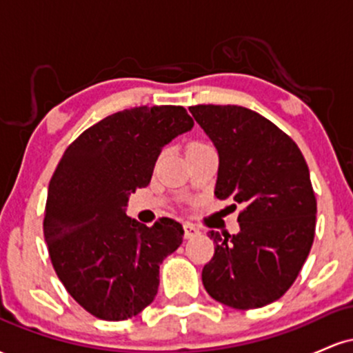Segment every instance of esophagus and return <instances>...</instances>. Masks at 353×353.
<instances>
[{
    "instance_id": "esophagus-1",
    "label": "esophagus",
    "mask_w": 353,
    "mask_h": 353,
    "mask_svg": "<svg viewBox=\"0 0 353 353\" xmlns=\"http://www.w3.org/2000/svg\"><path fill=\"white\" fill-rule=\"evenodd\" d=\"M197 234H199V229H197L196 225L190 224V222H184V236H185V239L197 236Z\"/></svg>"
}]
</instances>
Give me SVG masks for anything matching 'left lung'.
I'll use <instances>...</instances> for the list:
<instances>
[{
    "label": "left lung",
    "mask_w": 353,
    "mask_h": 353,
    "mask_svg": "<svg viewBox=\"0 0 353 353\" xmlns=\"http://www.w3.org/2000/svg\"><path fill=\"white\" fill-rule=\"evenodd\" d=\"M219 154L217 199L244 205L241 230L214 241L202 283L232 309H259L289 290L310 252L317 202L301 149L277 125L242 106L189 108Z\"/></svg>",
    "instance_id": "left-lung-1"
}]
</instances>
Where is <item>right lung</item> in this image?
Segmentation results:
<instances>
[{
	"label": "right lung",
	"mask_w": 353,
	"mask_h": 353,
	"mask_svg": "<svg viewBox=\"0 0 353 353\" xmlns=\"http://www.w3.org/2000/svg\"><path fill=\"white\" fill-rule=\"evenodd\" d=\"M182 106H143L108 116L72 143L50 182L44 239L59 281L89 314L131 319L154 301L159 265L184 229L125 216L129 196L151 182L164 145L192 129Z\"/></svg>",
	"instance_id": "1"
}]
</instances>
